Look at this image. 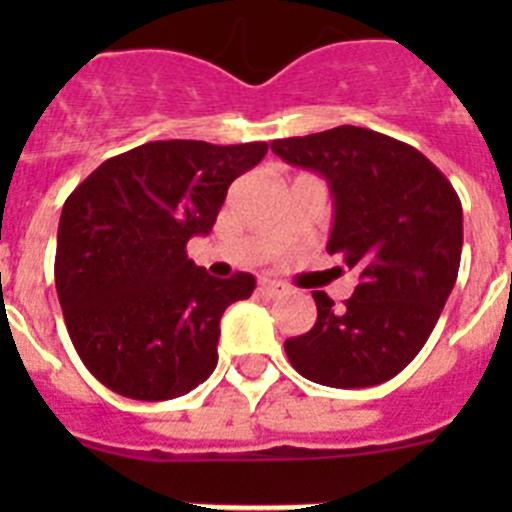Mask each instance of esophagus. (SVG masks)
I'll return each instance as SVG.
<instances>
[{
    "label": "esophagus",
    "instance_id": "obj_1",
    "mask_svg": "<svg viewBox=\"0 0 512 512\" xmlns=\"http://www.w3.org/2000/svg\"><path fill=\"white\" fill-rule=\"evenodd\" d=\"M259 289H261V295H266V297L287 295V284L277 282V279H261Z\"/></svg>",
    "mask_w": 512,
    "mask_h": 512
}]
</instances>
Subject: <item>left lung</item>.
Segmentation results:
<instances>
[{"instance_id": "8db88e82", "label": "left lung", "mask_w": 512, "mask_h": 512, "mask_svg": "<svg viewBox=\"0 0 512 512\" xmlns=\"http://www.w3.org/2000/svg\"><path fill=\"white\" fill-rule=\"evenodd\" d=\"M282 161L328 182V253L356 271L341 307L312 292L318 320L284 341L289 361L325 387H374L425 346L456 284L464 241L461 202L413 146L354 125L271 143Z\"/></svg>"}]
</instances>
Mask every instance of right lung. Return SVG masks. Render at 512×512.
<instances>
[{"instance_id": "right-lung-1", "label": "right lung", "mask_w": 512, "mask_h": 512, "mask_svg": "<svg viewBox=\"0 0 512 512\" xmlns=\"http://www.w3.org/2000/svg\"><path fill=\"white\" fill-rule=\"evenodd\" d=\"M266 151L153 140L107 158L63 202L58 302L76 354L104 387L158 402L215 372L220 318L256 279L210 277L187 259V241L210 233L230 182Z\"/></svg>"}]
</instances>
